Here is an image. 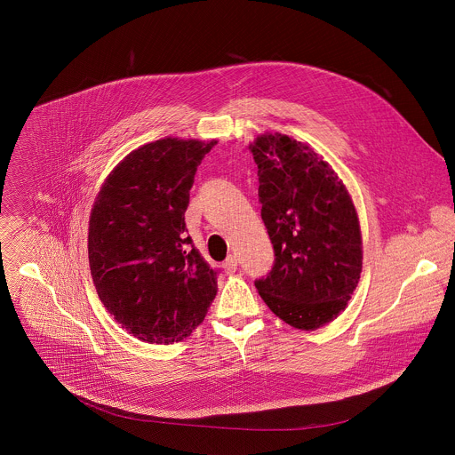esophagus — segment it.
<instances>
[{
	"label": "esophagus",
	"mask_w": 455,
	"mask_h": 455,
	"mask_svg": "<svg viewBox=\"0 0 455 455\" xmlns=\"http://www.w3.org/2000/svg\"><path fill=\"white\" fill-rule=\"evenodd\" d=\"M222 267H224V271H226L228 275H231V273H235V271H236V267H238V260H236L235 256H229L228 259L224 260Z\"/></svg>",
	"instance_id": "obj_1"
}]
</instances>
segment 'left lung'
I'll return each instance as SVG.
<instances>
[{
	"label": "left lung",
	"instance_id": "left-lung-1",
	"mask_svg": "<svg viewBox=\"0 0 455 455\" xmlns=\"http://www.w3.org/2000/svg\"><path fill=\"white\" fill-rule=\"evenodd\" d=\"M259 175L260 217L275 264L256 282L283 323L315 331L348 305L363 269L357 210L338 173L310 145L264 132L249 145Z\"/></svg>",
	"mask_w": 455,
	"mask_h": 455
}]
</instances>
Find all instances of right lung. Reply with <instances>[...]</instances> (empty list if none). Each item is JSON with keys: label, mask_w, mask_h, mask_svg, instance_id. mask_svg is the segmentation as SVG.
<instances>
[{"label": "right lung", "mask_w": 455, "mask_h": 455, "mask_svg": "<svg viewBox=\"0 0 455 455\" xmlns=\"http://www.w3.org/2000/svg\"><path fill=\"white\" fill-rule=\"evenodd\" d=\"M217 140L161 138L130 152L105 179L89 217L96 292L145 343L170 345L203 323L217 294L213 271L186 235L197 166Z\"/></svg>", "instance_id": "add662e5"}]
</instances>
